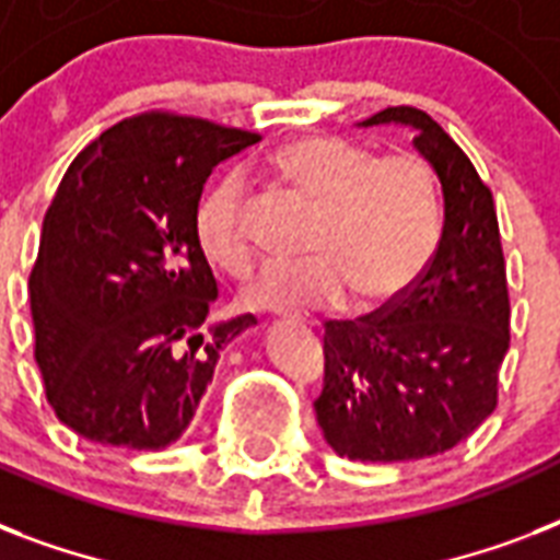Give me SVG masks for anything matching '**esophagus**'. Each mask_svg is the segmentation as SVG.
<instances>
[{"instance_id":"esophagus-1","label":"esophagus","mask_w":560,"mask_h":560,"mask_svg":"<svg viewBox=\"0 0 560 560\" xmlns=\"http://www.w3.org/2000/svg\"><path fill=\"white\" fill-rule=\"evenodd\" d=\"M276 316H281V319H288V316H296V314H288V311H276Z\"/></svg>"}]
</instances>
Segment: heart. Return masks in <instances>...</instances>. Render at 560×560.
Here are the masks:
<instances>
[{
	"mask_svg": "<svg viewBox=\"0 0 560 560\" xmlns=\"http://www.w3.org/2000/svg\"><path fill=\"white\" fill-rule=\"evenodd\" d=\"M281 188L316 206L307 261L267 264L241 290L249 307L340 302L349 288L363 305L398 299L430 267L442 237L439 186L412 153L377 156L337 136H302L270 156ZM202 255L229 276L249 270V202L237 174L211 183L194 209Z\"/></svg>",
	"mask_w": 560,
	"mask_h": 560,
	"instance_id": "b5f03b06",
	"label": "heart"
}]
</instances>
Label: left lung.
I'll return each instance as SVG.
<instances>
[{
  "mask_svg": "<svg viewBox=\"0 0 560 560\" xmlns=\"http://www.w3.org/2000/svg\"><path fill=\"white\" fill-rule=\"evenodd\" d=\"M360 125L412 127L442 183L444 226L424 276L386 311L325 323L316 421L349 459H427L497 409L512 307L494 197L424 109L386 107Z\"/></svg>",
  "mask_w": 560,
  "mask_h": 560,
  "instance_id": "8db88e82",
  "label": "left lung"
}]
</instances>
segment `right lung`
Masks as SVG:
<instances>
[{"label":"right lung","mask_w":560,"mask_h":560,"mask_svg":"<svg viewBox=\"0 0 560 560\" xmlns=\"http://www.w3.org/2000/svg\"><path fill=\"white\" fill-rule=\"evenodd\" d=\"M261 136L151 109L69 165L31 270L34 358L55 416L86 442H177L220 351L253 314L211 323L218 281L194 235L202 186Z\"/></svg>","instance_id":"obj_1"}]
</instances>
